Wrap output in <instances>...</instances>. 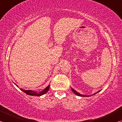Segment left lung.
Instances as JSON below:
<instances>
[{"instance_id":"obj_1","label":"left lung","mask_w":122,"mask_h":122,"mask_svg":"<svg viewBox=\"0 0 122 122\" xmlns=\"http://www.w3.org/2000/svg\"><path fill=\"white\" fill-rule=\"evenodd\" d=\"M71 90L72 91H73V92H74V93H75L76 95H77V96H82V97H89V96H86V95H81V94H80V93H78V92H76V90H74V89H73V88H71ZM100 91L101 90H99V91H98V92H95V94H94L93 95H95L96 94H97V93H98V92H100Z\"/></svg>"}]
</instances>
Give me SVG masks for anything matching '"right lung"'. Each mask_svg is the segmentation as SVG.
<instances>
[{
    "mask_svg": "<svg viewBox=\"0 0 122 122\" xmlns=\"http://www.w3.org/2000/svg\"><path fill=\"white\" fill-rule=\"evenodd\" d=\"M14 84H15V85L18 87V86L17 85V84H16L15 83H14ZM49 87H50V85H48L46 88L45 89H44L42 91H41V92H34V91H33L31 90H24L23 89H21V88H20V89H21V90H22L24 92H25V93H26L27 95H29L40 96L41 95H43L47 93V92H48V91L49 90Z\"/></svg>",
    "mask_w": 122,
    "mask_h": 122,
    "instance_id": "obj_1",
    "label": "right lung"
}]
</instances>
